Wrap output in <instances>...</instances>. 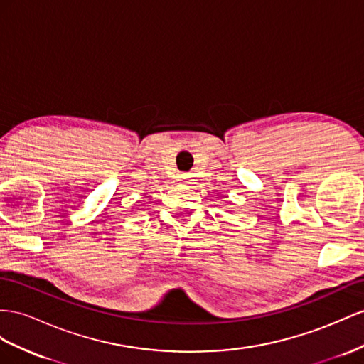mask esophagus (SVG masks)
<instances>
[{
	"label": "esophagus",
	"instance_id": "34e87169",
	"mask_svg": "<svg viewBox=\"0 0 364 364\" xmlns=\"http://www.w3.org/2000/svg\"><path fill=\"white\" fill-rule=\"evenodd\" d=\"M178 178H180V181L186 183V181H188V180L191 178V175H189V173H180V176H178Z\"/></svg>",
	"mask_w": 364,
	"mask_h": 364
}]
</instances>
